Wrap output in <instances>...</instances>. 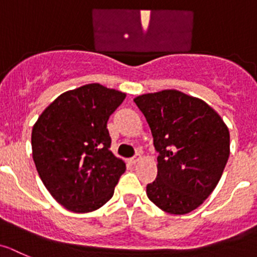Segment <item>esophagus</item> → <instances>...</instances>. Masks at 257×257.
Wrapping results in <instances>:
<instances>
[{
	"instance_id": "1",
	"label": "esophagus",
	"mask_w": 257,
	"mask_h": 257,
	"mask_svg": "<svg viewBox=\"0 0 257 257\" xmlns=\"http://www.w3.org/2000/svg\"><path fill=\"white\" fill-rule=\"evenodd\" d=\"M141 158H142V156H141V155H140V153H137V155H136V156H134V157H133V158H132V160H131V162H132V164H137V162L140 161Z\"/></svg>"
}]
</instances>
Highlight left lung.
I'll list each match as a JSON object with an SVG mask.
<instances>
[{
	"mask_svg": "<svg viewBox=\"0 0 257 257\" xmlns=\"http://www.w3.org/2000/svg\"><path fill=\"white\" fill-rule=\"evenodd\" d=\"M147 119L157 157V177L147 185L153 204L186 214L212 194L229 157V132L203 100L176 90L134 99Z\"/></svg>",
	"mask_w": 257,
	"mask_h": 257,
	"instance_id": "left-lung-1",
	"label": "left lung"
}]
</instances>
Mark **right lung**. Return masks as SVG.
Returning a JSON list of instances; mask_svg holds the SVG:
<instances>
[{"mask_svg":"<svg viewBox=\"0 0 257 257\" xmlns=\"http://www.w3.org/2000/svg\"><path fill=\"white\" fill-rule=\"evenodd\" d=\"M125 93L88 83L57 97L31 132L33 160L50 195L74 213L99 209L125 171L110 151L109 116Z\"/></svg>","mask_w":257,"mask_h":257,"instance_id":"obj_1","label":"right lung"}]
</instances>
